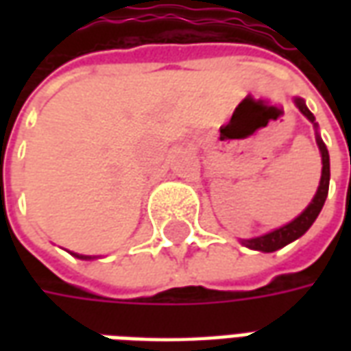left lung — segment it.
Here are the masks:
<instances>
[{
  "label": "left lung",
  "mask_w": 351,
  "mask_h": 351,
  "mask_svg": "<svg viewBox=\"0 0 351 351\" xmlns=\"http://www.w3.org/2000/svg\"><path fill=\"white\" fill-rule=\"evenodd\" d=\"M293 103L295 107L299 108L302 114L308 118L310 122H312V125H314V130H316V143L317 148H319V154H322V178H319V186H317V191L316 195H314V199L310 201L308 206H306L295 220H291L289 223H286V226H282V228L278 229H272V231L265 233V235L254 237V239H243L241 243H243L246 248H250V250H258L269 254V252H276L280 250V248L287 246L289 243L297 241V239L304 235L310 229V226L316 221L317 214L322 213L325 199H327V193H329V178H331L329 152H327V146H325V143L322 141V137H319L316 118L310 112L302 97H293Z\"/></svg>",
  "instance_id": "obj_1"
}]
</instances>
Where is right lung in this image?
Masks as SVG:
<instances>
[{
    "label": "right lung",
    "mask_w": 351,
    "mask_h": 351,
    "mask_svg": "<svg viewBox=\"0 0 351 351\" xmlns=\"http://www.w3.org/2000/svg\"><path fill=\"white\" fill-rule=\"evenodd\" d=\"M71 256L79 259H97V256H82V254H75V252H71Z\"/></svg>",
    "instance_id": "add662e5"
}]
</instances>
